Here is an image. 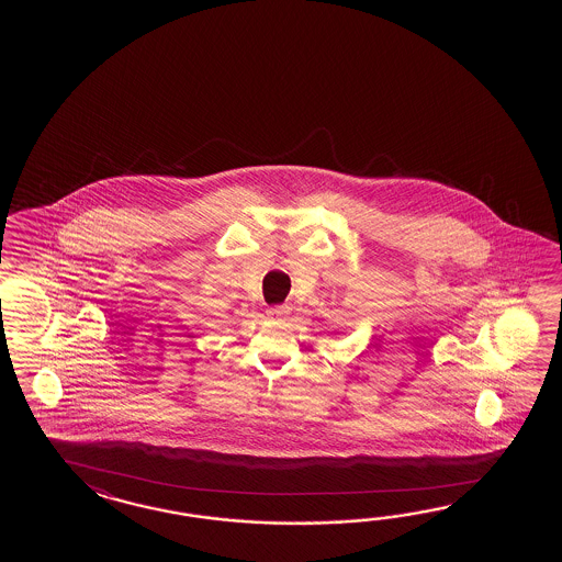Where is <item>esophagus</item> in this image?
I'll return each instance as SVG.
<instances>
[{"label": "esophagus", "instance_id": "1", "mask_svg": "<svg viewBox=\"0 0 562 562\" xmlns=\"http://www.w3.org/2000/svg\"><path fill=\"white\" fill-rule=\"evenodd\" d=\"M286 311H289L286 305H276V307H269L267 313H269L271 317H281V315H285Z\"/></svg>", "mask_w": 562, "mask_h": 562}]
</instances>
